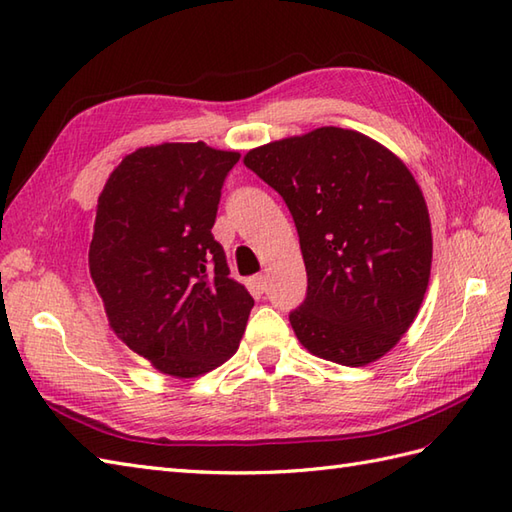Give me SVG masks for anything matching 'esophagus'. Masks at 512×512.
Returning <instances> with one entry per match:
<instances>
[{"label":"esophagus","instance_id":"34e87169","mask_svg":"<svg viewBox=\"0 0 512 512\" xmlns=\"http://www.w3.org/2000/svg\"><path fill=\"white\" fill-rule=\"evenodd\" d=\"M253 283H255L257 290L264 292L266 285H268V277H266V275H257V277H253Z\"/></svg>","mask_w":512,"mask_h":512}]
</instances>
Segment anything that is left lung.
I'll return each mask as SVG.
<instances>
[{
  "label": "left lung",
  "mask_w": 512,
  "mask_h": 512,
  "mask_svg": "<svg viewBox=\"0 0 512 512\" xmlns=\"http://www.w3.org/2000/svg\"><path fill=\"white\" fill-rule=\"evenodd\" d=\"M244 165L283 196L299 231L296 338L342 366L384 358L417 318L432 268L430 213L406 163L358 130L323 126L248 150Z\"/></svg>",
  "instance_id": "obj_1"
}]
</instances>
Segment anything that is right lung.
Wrapping results in <instances>:
<instances>
[{"label":"right lung","mask_w":512,"mask_h":512,"mask_svg":"<svg viewBox=\"0 0 512 512\" xmlns=\"http://www.w3.org/2000/svg\"><path fill=\"white\" fill-rule=\"evenodd\" d=\"M240 152L205 141L137 148L106 178L89 272L113 334L159 373L205 375L240 347L253 296L213 240Z\"/></svg>","instance_id":"1"}]
</instances>
